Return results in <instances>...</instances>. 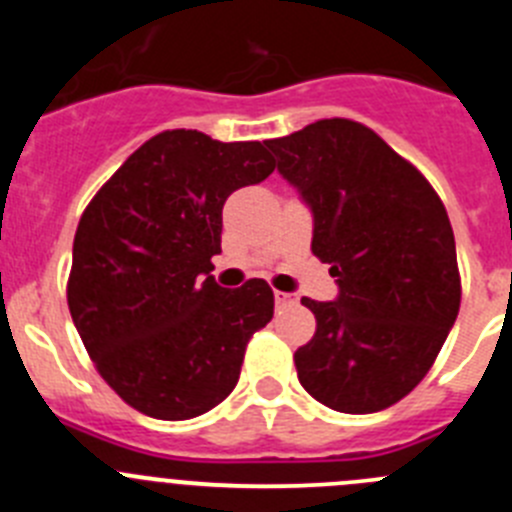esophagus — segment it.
<instances>
[{
    "label": "esophagus",
    "instance_id": "esophagus-1",
    "mask_svg": "<svg viewBox=\"0 0 512 512\" xmlns=\"http://www.w3.org/2000/svg\"><path fill=\"white\" fill-rule=\"evenodd\" d=\"M274 302H277V307H287V305H295L297 297L287 295V292H274Z\"/></svg>",
    "mask_w": 512,
    "mask_h": 512
}]
</instances>
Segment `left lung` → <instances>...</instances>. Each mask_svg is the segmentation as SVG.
I'll list each match as a JSON object with an SVG mask.
<instances>
[{
    "label": "left lung",
    "instance_id": "8db88e82",
    "mask_svg": "<svg viewBox=\"0 0 512 512\" xmlns=\"http://www.w3.org/2000/svg\"><path fill=\"white\" fill-rule=\"evenodd\" d=\"M315 217L312 253L336 302L302 297L315 336L295 351L300 384L325 408L364 415L410 395L459 315L449 215L431 182L372 128L318 120L264 140Z\"/></svg>",
    "mask_w": 512,
    "mask_h": 512
}]
</instances>
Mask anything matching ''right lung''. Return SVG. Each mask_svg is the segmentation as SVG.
<instances>
[{
	"label": "right lung",
	"mask_w": 512,
	"mask_h": 512,
	"mask_svg": "<svg viewBox=\"0 0 512 512\" xmlns=\"http://www.w3.org/2000/svg\"><path fill=\"white\" fill-rule=\"evenodd\" d=\"M277 161L259 140L153 135L102 184L74 235L66 300L97 372L138 413L187 420L233 392L246 346L274 315L264 279L210 277L223 205Z\"/></svg>",
	"instance_id": "1"
}]
</instances>
